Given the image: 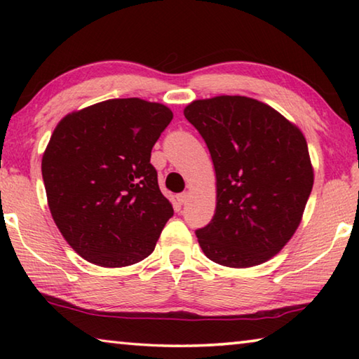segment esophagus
<instances>
[{
  "instance_id": "esophagus-1",
  "label": "esophagus",
  "mask_w": 359,
  "mask_h": 359,
  "mask_svg": "<svg viewBox=\"0 0 359 359\" xmlns=\"http://www.w3.org/2000/svg\"><path fill=\"white\" fill-rule=\"evenodd\" d=\"M188 201V193H180L177 194V203L184 205Z\"/></svg>"
}]
</instances>
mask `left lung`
<instances>
[{
    "mask_svg": "<svg viewBox=\"0 0 359 359\" xmlns=\"http://www.w3.org/2000/svg\"><path fill=\"white\" fill-rule=\"evenodd\" d=\"M184 115L215 168V214L196 231L205 257L228 267L271 259L293 238L311 196L306 137L276 109L247 96L193 101Z\"/></svg>",
    "mask_w": 359,
    "mask_h": 359,
    "instance_id": "obj_1",
    "label": "left lung"
}]
</instances>
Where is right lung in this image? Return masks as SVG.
<instances>
[{"instance_id": "right-lung-1", "label": "right lung", "mask_w": 359, "mask_h": 359, "mask_svg": "<svg viewBox=\"0 0 359 359\" xmlns=\"http://www.w3.org/2000/svg\"><path fill=\"white\" fill-rule=\"evenodd\" d=\"M171 120L160 102L123 98L71 112L53 130L41 166L48 209L83 259L123 267L154 252L174 210L150 154Z\"/></svg>"}]
</instances>
